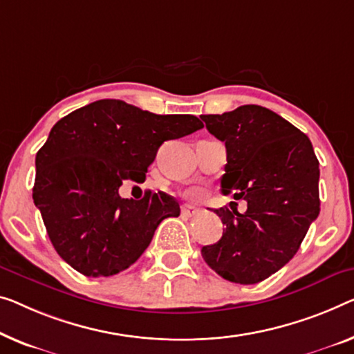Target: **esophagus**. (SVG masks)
I'll return each mask as SVG.
<instances>
[{
    "label": "esophagus",
    "mask_w": 354,
    "mask_h": 354,
    "mask_svg": "<svg viewBox=\"0 0 354 354\" xmlns=\"http://www.w3.org/2000/svg\"><path fill=\"white\" fill-rule=\"evenodd\" d=\"M181 214L184 216V218H194V216L198 214V209L197 208H192V207H183L181 208Z\"/></svg>",
    "instance_id": "34e87169"
}]
</instances>
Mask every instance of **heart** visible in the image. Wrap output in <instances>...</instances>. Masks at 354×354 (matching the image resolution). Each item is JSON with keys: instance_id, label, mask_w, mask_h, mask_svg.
Instances as JSON below:
<instances>
[{"instance_id": "b5f03b06", "label": "heart", "mask_w": 354, "mask_h": 354, "mask_svg": "<svg viewBox=\"0 0 354 354\" xmlns=\"http://www.w3.org/2000/svg\"><path fill=\"white\" fill-rule=\"evenodd\" d=\"M202 195H203V192L200 191V189H197V187L189 189V191L186 192V197L189 200H200V198H202Z\"/></svg>"}]
</instances>
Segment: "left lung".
I'll use <instances>...</instances> for the list:
<instances>
[{"instance_id":"left-lung-1","label":"left lung","mask_w":354,"mask_h":354,"mask_svg":"<svg viewBox=\"0 0 354 354\" xmlns=\"http://www.w3.org/2000/svg\"><path fill=\"white\" fill-rule=\"evenodd\" d=\"M202 119L227 151L223 194L248 205L245 213L236 207L214 211L224 232L218 243L202 248V256L232 283L263 281L292 259L319 214V162L312 141L257 104Z\"/></svg>"}]
</instances>
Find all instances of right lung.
<instances>
[{
    "label": "right lung",
    "mask_w": 354,
    "mask_h": 354,
    "mask_svg": "<svg viewBox=\"0 0 354 354\" xmlns=\"http://www.w3.org/2000/svg\"><path fill=\"white\" fill-rule=\"evenodd\" d=\"M202 127L195 115H159L122 100H98L52 127L36 154L33 200L62 259L95 278L138 261L157 225L179 216V203L151 191L122 198L119 187L145 181L163 141Z\"/></svg>",
    "instance_id": "1"
}]
</instances>
